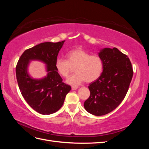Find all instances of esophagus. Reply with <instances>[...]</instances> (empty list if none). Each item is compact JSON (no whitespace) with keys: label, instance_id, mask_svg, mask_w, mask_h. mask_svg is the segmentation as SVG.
Listing matches in <instances>:
<instances>
[{"label":"esophagus","instance_id":"esophagus-1","mask_svg":"<svg viewBox=\"0 0 149 149\" xmlns=\"http://www.w3.org/2000/svg\"><path fill=\"white\" fill-rule=\"evenodd\" d=\"M78 88V86H73L71 87V89H72V90H76V89H77Z\"/></svg>","mask_w":149,"mask_h":149}]
</instances>
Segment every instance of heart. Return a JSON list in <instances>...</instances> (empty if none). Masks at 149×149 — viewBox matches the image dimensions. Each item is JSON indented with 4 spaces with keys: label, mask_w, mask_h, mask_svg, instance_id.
<instances>
[{
    "label": "heart",
    "mask_w": 149,
    "mask_h": 149,
    "mask_svg": "<svg viewBox=\"0 0 149 149\" xmlns=\"http://www.w3.org/2000/svg\"><path fill=\"white\" fill-rule=\"evenodd\" d=\"M67 60L58 58L56 69L61 76L68 77L74 67L75 74L66 80L71 85L78 86L84 81L91 83L100 77L104 68L102 58L97 55H91L82 48L71 50L66 54Z\"/></svg>",
    "instance_id": "1"
}]
</instances>
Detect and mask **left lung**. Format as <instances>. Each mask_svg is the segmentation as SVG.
I'll list each match as a JSON object with an SVG mask.
<instances>
[{
	"label": "left lung",
	"instance_id": "8db88e82",
	"mask_svg": "<svg viewBox=\"0 0 149 149\" xmlns=\"http://www.w3.org/2000/svg\"><path fill=\"white\" fill-rule=\"evenodd\" d=\"M98 54L103 61L102 73L89 84L90 96L84 103L86 110L97 116L109 113L120 104L133 76L129 58L118 48H105Z\"/></svg>",
	"mask_w": 149,
	"mask_h": 149
}]
</instances>
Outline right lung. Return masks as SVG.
Listing matches in <instances>:
<instances>
[{
	"label": "right lung",
	"mask_w": 149,
	"mask_h": 149,
	"mask_svg": "<svg viewBox=\"0 0 149 149\" xmlns=\"http://www.w3.org/2000/svg\"><path fill=\"white\" fill-rule=\"evenodd\" d=\"M64 41L45 42L26 49L16 66V77L20 91L26 102L35 111L43 115L55 113L63 104L71 86L63 82L55 67L58 53ZM31 60H38L47 65V75L37 80L28 73Z\"/></svg>",
	"instance_id": "1"
}]
</instances>
